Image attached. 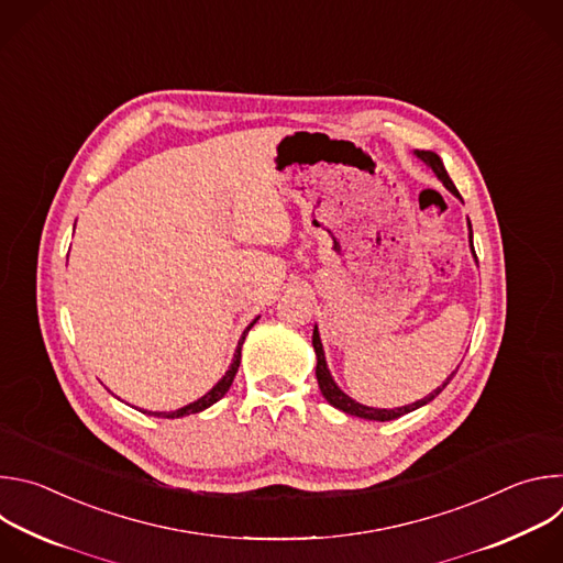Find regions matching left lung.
<instances>
[{"mask_svg": "<svg viewBox=\"0 0 563 563\" xmlns=\"http://www.w3.org/2000/svg\"><path fill=\"white\" fill-rule=\"evenodd\" d=\"M417 155L423 159V163H428V165L432 167V172L439 176V180H441L454 196H459L456 187L452 185L448 172H445L443 165H441V157H439L437 153H432V151H419ZM459 198H461V196H459ZM470 243H472V227H470ZM311 343H313V352H316V358H318V363H316L318 387H320V391H323V396L328 398V404L334 406V408H339V410H343L345 415L361 417V419H369V421H391V419H398V417H404V415H408V412H412V410L426 406L428 400H432V398L450 383V378H452V376H450V378H448L441 387H437L428 398H421V400H417V404H412V406L396 408V410H374V408H367V406L356 404V400H352L345 391L339 389V385H336L334 378L330 376V369H328V363H325V354H323V343H320V336H318V328H313Z\"/></svg>", "mask_w": 563, "mask_h": 563, "instance_id": "8db88e82", "label": "left lung"}]
</instances>
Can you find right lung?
Listing matches in <instances>:
<instances>
[{
	"label": "right lung",
	"instance_id": "1",
	"mask_svg": "<svg viewBox=\"0 0 563 563\" xmlns=\"http://www.w3.org/2000/svg\"><path fill=\"white\" fill-rule=\"evenodd\" d=\"M254 323H256V320H254ZM254 323L245 330V334H243V339H240L238 350H235V354H233V363H231V367H229V369H227V374L216 383V387H213L211 391H207L202 398L194 400V404H189V406H185V408H180V410H176V412H151V415H153V417H159V419H180V417H187V415L202 412V410H207L209 406H213L216 400H220V398L229 391V387H231V383H233V378H235V372H238V365H240V345H243V341H245L247 332L254 328Z\"/></svg>",
	"mask_w": 563,
	"mask_h": 563
}]
</instances>
